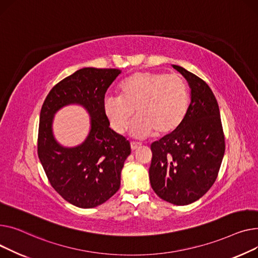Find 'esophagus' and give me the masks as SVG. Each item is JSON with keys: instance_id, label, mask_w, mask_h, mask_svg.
Here are the masks:
<instances>
[{"instance_id": "esophagus-1", "label": "esophagus", "mask_w": 258, "mask_h": 258, "mask_svg": "<svg viewBox=\"0 0 258 258\" xmlns=\"http://www.w3.org/2000/svg\"><path fill=\"white\" fill-rule=\"evenodd\" d=\"M130 146H131V149H132L133 151H135V150H138L139 148H141L142 144H140V143H134V142H132V143L130 144Z\"/></svg>"}]
</instances>
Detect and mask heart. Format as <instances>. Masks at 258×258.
I'll list each match as a JSON object with an SVG mask.
<instances>
[{
    "instance_id": "obj_1",
    "label": "heart",
    "mask_w": 258,
    "mask_h": 258,
    "mask_svg": "<svg viewBox=\"0 0 258 258\" xmlns=\"http://www.w3.org/2000/svg\"><path fill=\"white\" fill-rule=\"evenodd\" d=\"M119 97L103 100V112L109 126L123 133L136 109L139 116L130 127L134 138L144 139L155 131L165 135L175 131L186 115L188 88L175 74L139 72L129 76L118 86Z\"/></svg>"
}]
</instances>
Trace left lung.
<instances>
[{
	"mask_svg": "<svg viewBox=\"0 0 258 258\" xmlns=\"http://www.w3.org/2000/svg\"><path fill=\"white\" fill-rule=\"evenodd\" d=\"M173 68L190 88L186 115L175 131L151 145L150 182L162 200L187 205L215 183L225 152L220 109L213 90L182 67Z\"/></svg>",
	"mask_w": 258,
	"mask_h": 258,
	"instance_id": "8db88e82",
	"label": "left lung"
}]
</instances>
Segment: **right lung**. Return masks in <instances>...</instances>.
<instances>
[{
  "instance_id": "obj_1",
  "label": "right lung",
  "mask_w": 258,
  "mask_h": 258,
  "mask_svg": "<svg viewBox=\"0 0 258 258\" xmlns=\"http://www.w3.org/2000/svg\"><path fill=\"white\" fill-rule=\"evenodd\" d=\"M122 73L117 69L83 68L57 83L45 98L39 116L37 152L53 188L80 208L103 204L118 190L120 172L131 153L130 144L114 132L103 112L108 87ZM69 104H79L91 120L87 139L64 147L53 136V115Z\"/></svg>"
}]
</instances>
